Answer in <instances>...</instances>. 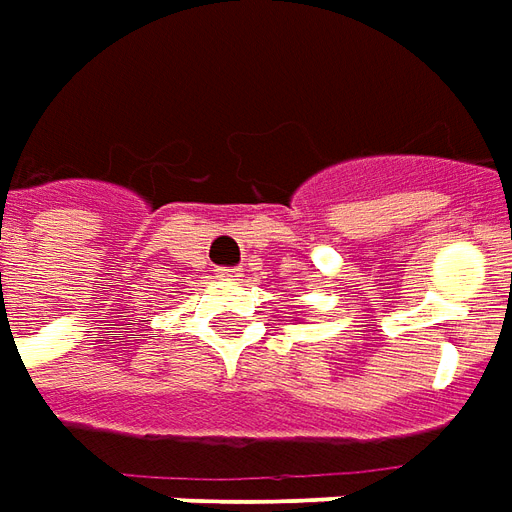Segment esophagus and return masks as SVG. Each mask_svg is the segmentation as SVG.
<instances>
[{
	"label": "esophagus",
	"mask_w": 512,
	"mask_h": 512,
	"mask_svg": "<svg viewBox=\"0 0 512 512\" xmlns=\"http://www.w3.org/2000/svg\"><path fill=\"white\" fill-rule=\"evenodd\" d=\"M216 277H219V280H235V277H241V274H238V268L219 266L216 268Z\"/></svg>",
	"instance_id": "1"
}]
</instances>
